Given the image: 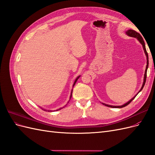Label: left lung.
I'll return each mask as SVG.
<instances>
[{"instance_id": "1", "label": "left lung", "mask_w": 155, "mask_h": 155, "mask_svg": "<svg viewBox=\"0 0 155 155\" xmlns=\"http://www.w3.org/2000/svg\"><path fill=\"white\" fill-rule=\"evenodd\" d=\"M126 34L128 35L130 37H135V38H137L140 43L142 44V46H143V48L144 50V52L145 54V55H146V57H147V66H146V68H145V74H144V78H143V85H142V87L141 88V89H140V91L138 92H140V91H141L142 90V88H143L144 85H145V81H146V78H147V68H148V66H149V58H148V54L147 52V50H146V48H145V43H144V41L142 38V37L141 36V35H140L139 33H138L137 31H136L133 30H129L126 31ZM137 94L134 97H133L132 99H131L130 100H129L127 103H126L125 104L123 105H121V106H113V105H107V104H102L103 105H104L107 107H111V108H122V107H124L127 105H128L134 99V97L137 96Z\"/></svg>"}]
</instances>
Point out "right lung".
Segmentation results:
<instances>
[{"mask_svg": "<svg viewBox=\"0 0 155 155\" xmlns=\"http://www.w3.org/2000/svg\"><path fill=\"white\" fill-rule=\"evenodd\" d=\"M79 77H80V76H78L76 79V80H75V81H74V85H73V87L75 85V84H76V81H77V80H78V79L79 78ZM72 92H71V95H70V98H71V97H72ZM60 109H58V110H60Z\"/></svg>", "mask_w": 155, "mask_h": 155, "instance_id": "obj_1", "label": "right lung"}]
</instances>
